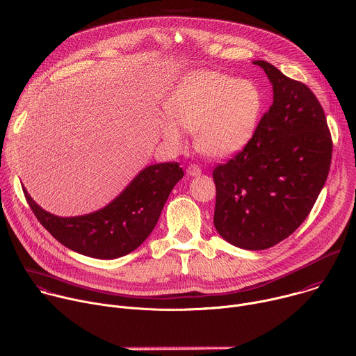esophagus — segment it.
Returning a JSON list of instances; mask_svg holds the SVG:
<instances>
[{"instance_id": "1", "label": "esophagus", "mask_w": 356, "mask_h": 356, "mask_svg": "<svg viewBox=\"0 0 356 356\" xmlns=\"http://www.w3.org/2000/svg\"><path fill=\"white\" fill-rule=\"evenodd\" d=\"M186 174H188L189 177H197V175H200V174H202V170H200V167H199V165H196V164H191V165L186 168Z\"/></svg>"}]
</instances>
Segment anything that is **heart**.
Instances as JSON below:
<instances>
[{"mask_svg":"<svg viewBox=\"0 0 356 356\" xmlns=\"http://www.w3.org/2000/svg\"><path fill=\"white\" fill-rule=\"evenodd\" d=\"M262 106V92L252 81L199 71L181 84L167 104L171 122H163L160 131L167 143L181 147L184 137L178 125L195 134V146L203 156L226 159L251 143Z\"/></svg>","mask_w":356,"mask_h":356,"instance_id":"obj_1","label":"heart"}]
</instances>
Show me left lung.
Returning a JSON list of instances; mask_svg holds the SVG:
<instances>
[{"label": "left lung", "instance_id": "1", "mask_svg": "<svg viewBox=\"0 0 356 356\" xmlns=\"http://www.w3.org/2000/svg\"><path fill=\"white\" fill-rule=\"evenodd\" d=\"M273 102L251 143L213 170L215 227L230 244L258 251L288 238L309 216L331 165L332 140L312 90L255 60Z\"/></svg>", "mask_w": 356, "mask_h": 356}]
</instances>
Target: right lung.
I'll use <instances>...</instances> for the list:
<instances>
[{"label":"right lung","instance_id":"obj_1","mask_svg":"<svg viewBox=\"0 0 356 356\" xmlns=\"http://www.w3.org/2000/svg\"><path fill=\"white\" fill-rule=\"evenodd\" d=\"M182 177L178 163L146 167L108 206L77 218L54 216L36 204L25 188L24 193L40 225L64 247L91 258L113 259L134 251L150 236Z\"/></svg>","mask_w":356,"mask_h":356}]
</instances>
